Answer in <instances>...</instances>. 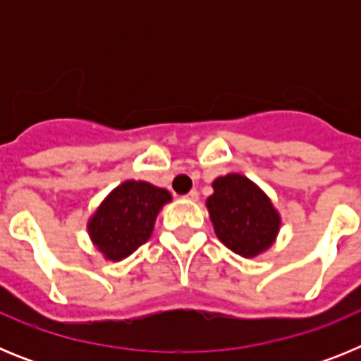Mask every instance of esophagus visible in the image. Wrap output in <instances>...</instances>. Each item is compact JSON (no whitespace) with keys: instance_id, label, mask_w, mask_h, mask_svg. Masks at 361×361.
Here are the masks:
<instances>
[{"instance_id":"obj_1","label":"esophagus","mask_w":361,"mask_h":361,"mask_svg":"<svg viewBox=\"0 0 361 361\" xmlns=\"http://www.w3.org/2000/svg\"><path fill=\"white\" fill-rule=\"evenodd\" d=\"M186 199L197 200V199H199V191H197V190H191L190 193H188V195H186Z\"/></svg>"}]
</instances>
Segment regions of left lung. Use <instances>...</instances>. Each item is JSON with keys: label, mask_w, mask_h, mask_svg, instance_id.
Returning <instances> with one entry per match:
<instances>
[{"label": "left lung", "mask_w": 361, "mask_h": 361, "mask_svg": "<svg viewBox=\"0 0 361 361\" xmlns=\"http://www.w3.org/2000/svg\"><path fill=\"white\" fill-rule=\"evenodd\" d=\"M206 206L216 237L229 250L250 258L267 250L276 237L280 216L271 200L250 178L231 173L216 178Z\"/></svg>", "instance_id": "1"}]
</instances>
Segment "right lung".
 <instances>
[{
    "label": "right lung",
    "instance_id": "right-lung-1",
    "mask_svg": "<svg viewBox=\"0 0 361 361\" xmlns=\"http://www.w3.org/2000/svg\"><path fill=\"white\" fill-rule=\"evenodd\" d=\"M171 197L162 188L126 180L101 204L88 224L92 240L110 260H121L145 244L162 204Z\"/></svg>",
    "mask_w": 361,
    "mask_h": 361
}]
</instances>
